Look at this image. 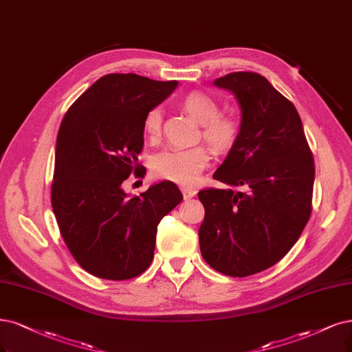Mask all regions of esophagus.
<instances>
[{
    "instance_id": "1",
    "label": "esophagus",
    "mask_w": 352,
    "mask_h": 352,
    "mask_svg": "<svg viewBox=\"0 0 352 352\" xmlns=\"http://www.w3.org/2000/svg\"><path fill=\"white\" fill-rule=\"evenodd\" d=\"M180 190H182V193H184V198H185V199H190V198H193V197L197 195V189H193V188L182 186Z\"/></svg>"
}]
</instances>
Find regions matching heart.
Here are the masks:
<instances>
[{
    "label": "heart",
    "mask_w": 352,
    "mask_h": 352,
    "mask_svg": "<svg viewBox=\"0 0 352 352\" xmlns=\"http://www.w3.org/2000/svg\"><path fill=\"white\" fill-rule=\"evenodd\" d=\"M182 106L202 126V137L218 151H228L240 134V122L234 115L220 113V104L210 94L192 91L186 94ZM144 131L154 140L162 131V111L154 107L145 115ZM210 163V151L204 145L190 148H167L157 153L151 160L154 177L170 180L180 185H190Z\"/></svg>",
    "instance_id": "obj_1"
}]
</instances>
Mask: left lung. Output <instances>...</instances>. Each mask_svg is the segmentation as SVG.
Masks as SVG:
<instances>
[{"label":"left lung","mask_w":352,"mask_h":352,"mask_svg":"<svg viewBox=\"0 0 352 352\" xmlns=\"http://www.w3.org/2000/svg\"><path fill=\"white\" fill-rule=\"evenodd\" d=\"M214 86L240 104L236 144L214 179L228 188L204 189L202 258L228 276L271 268L294 246L311 212L314 160L294 104L258 72H232Z\"/></svg>","instance_id":"left-lung-1"}]
</instances>
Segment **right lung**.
Instances as JSON below:
<instances>
[{
  "instance_id": "add662e5",
  "label": "right lung",
  "mask_w": 352,
  "mask_h": 352,
  "mask_svg": "<svg viewBox=\"0 0 352 352\" xmlns=\"http://www.w3.org/2000/svg\"><path fill=\"white\" fill-rule=\"evenodd\" d=\"M177 87L137 74H107L71 104L60 122L52 208L68 250L82 270L124 281L148 268L157 226L184 199L170 180L128 197L138 173L144 119Z\"/></svg>"
}]
</instances>
